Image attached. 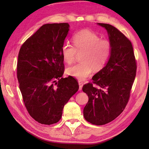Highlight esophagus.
Returning <instances> with one entry per match:
<instances>
[{
    "mask_svg": "<svg viewBox=\"0 0 149 149\" xmlns=\"http://www.w3.org/2000/svg\"><path fill=\"white\" fill-rule=\"evenodd\" d=\"M78 83H79V90L81 91V90L82 89L83 85H84V84H83V82L81 81H78Z\"/></svg>",
    "mask_w": 149,
    "mask_h": 149,
    "instance_id": "34e87169",
    "label": "esophagus"
}]
</instances>
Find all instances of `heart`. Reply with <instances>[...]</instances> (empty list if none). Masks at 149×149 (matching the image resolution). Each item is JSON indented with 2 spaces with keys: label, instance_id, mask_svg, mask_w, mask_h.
Wrapping results in <instances>:
<instances>
[{
  "label": "heart",
  "instance_id": "obj_1",
  "mask_svg": "<svg viewBox=\"0 0 149 149\" xmlns=\"http://www.w3.org/2000/svg\"><path fill=\"white\" fill-rule=\"evenodd\" d=\"M74 46L65 43L61 48L64 61L67 64L74 62L77 54H82L79 64L68 68L67 74L79 80H85L93 70L99 71L109 60L112 52V44L107 39H101L95 33L84 30L73 37Z\"/></svg>",
  "mask_w": 149,
  "mask_h": 149
}]
</instances>
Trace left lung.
Masks as SVG:
<instances>
[{
    "label": "left lung",
    "instance_id": "1",
    "mask_svg": "<svg viewBox=\"0 0 149 149\" xmlns=\"http://www.w3.org/2000/svg\"><path fill=\"white\" fill-rule=\"evenodd\" d=\"M107 31L112 52L105 66L93 77V84L84 85L83 91L89 100L84 109L85 119L92 124L102 125L116 118L130 99L137 65L131 41L115 27L97 23Z\"/></svg>",
    "mask_w": 149,
    "mask_h": 149
}]
</instances>
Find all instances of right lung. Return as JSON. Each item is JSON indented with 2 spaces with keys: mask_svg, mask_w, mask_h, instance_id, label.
I'll use <instances>...</instances> for the list:
<instances>
[{
  "mask_svg": "<svg viewBox=\"0 0 149 149\" xmlns=\"http://www.w3.org/2000/svg\"><path fill=\"white\" fill-rule=\"evenodd\" d=\"M70 30L68 23L47 24L20 48L17 77L27 112L41 124L61 119L62 110L79 89L73 77L63 78L61 48Z\"/></svg>",
  "mask_w": 149,
  "mask_h": 149,
  "instance_id": "add662e5",
  "label": "right lung"
}]
</instances>
